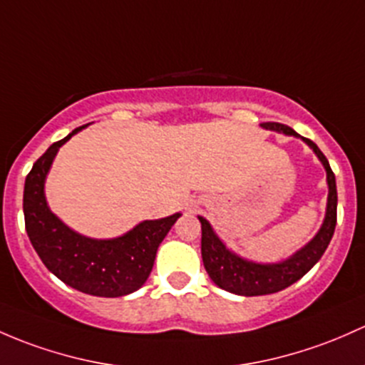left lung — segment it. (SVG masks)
<instances>
[{"mask_svg": "<svg viewBox=\"0 0 365 365\" xmlns=\"http://www.w3.org/2000/svg\"><path fill=\"white\" fill-rule=\"evenodd\" d=\"M264 129L269 131L289 134V136L302 138L294 131L292 128L285 124H278V122H264ZM309 148L317 153L320 163L324 164L325 171H327V185H329V197H327V212H325L324 224H322L320 231L317 236L309 241L306 247L297 250L292 257L282 260L276 264H259L253 260H247L243 257L236 255V253L229 250L220 237L215 234L206 218L199 217L201 222V255L202 264H205L206 273L213 279L215 285L220 289L227 290V292L237 295H266L274 294L279 290L287 289L292 283L301 279L302 276L308 273L314 264L320 260L324 252L327 250L329 243L332 240V234L336 229V218H337V190H336V176L329 166L327 157L322 153L320 148L313 143L308 138H302Z\"/></svg>", "mask_w": 365, "mask_h": 365, "instance_id": "1", "label": "left lung"}]
</instances>
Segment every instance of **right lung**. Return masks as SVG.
<instances>
[{
	"label": "right lung",
	"mask_w": 365,
	"mask_h": 365,
	"mask_svg": "<svg viewBox=\"0 0 365 365\" xmlns=\"http://www.w3.org/2000/svg\"><path fill=\"white\" fill-rule=\"evenodd\" d=\"M87 125L56 141L33 164L24 183L26 231L41 262L66 285L98 297H122L147 282L159 245L180 213L145 220L124 236L94 240L68 227L51 212L45 199V178L57 150Z\"/></svg>",
	"instance_id": "add662e5"
}]
</instances>
